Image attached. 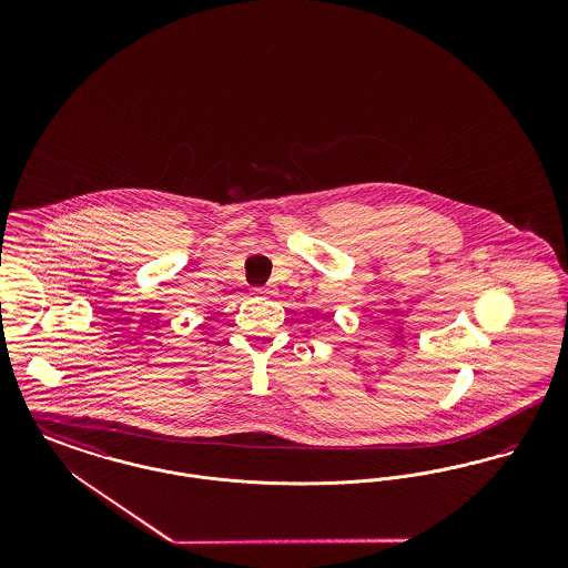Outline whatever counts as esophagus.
I'll list each match as a JSON object with an SVG mask.
<instances>
[{
	"label": "esophagus",
	"mask_w": 568,
	"mask_h": 568,
	"mask_svg": "<svg viewBox=\"0 0 568 568\" xmlns=\"http://www.w3.org/2000/svg\"><path fill=\"white\" fill-rule=\"evenodd\" d=\"M255 296H272L274 292H276V287L274 285H264V287H253L251 290Z\"/></svg>",
	"instance_id": "obj_1"
}]
</instances>
